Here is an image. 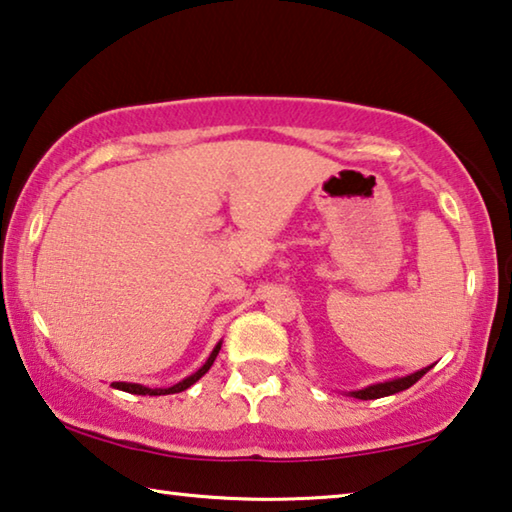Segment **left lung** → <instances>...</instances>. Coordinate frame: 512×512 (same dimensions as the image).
Instances as JSON below:
<instances>
[{
	"label": "left lung",
	"instance_id": "obj_1",
	"mask_svg": "<svg viewBox=\"0 0 512 512\" xmlns=\"http://www.w3.org/2000/svg\"><path fill=\"white\" fill-rule=\"evenodd\" d=\"M433 367V365H431ZM431 367H424V370L410 374V376H404V379H395V381H385V383H376V385H370V388L365 390H358V392H351V397L356 399H381V397H388V395H395V392H401V390H408L410 385H415L417 381L422 379V376L431 370Z\"/></svg>",
	"mask_w": 512,
	"mask_h": 512
}]
</instances>
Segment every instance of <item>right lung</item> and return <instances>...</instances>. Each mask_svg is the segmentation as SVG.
<instances>
[{"instance_id":"obj_1","label":"right lung","mask_w":512,"mask_h":512,"mask_svg":"<svg viewBox=\"0 0 512 512\" xmlns=\"http://www.w3.org/2000/svg\"><path fill=\"white\" fill-rule=\"evenodd\" d=\"M220 347L222 345H217L215 349H213V354L208 356V360L204 363V367H199V370L192 374V376H188V379H183V381H179L177 385H172V388H145V385H138V383H113V388H117V390H124V392H131V395H149V397H158V395H174V392H183V390H188L192 383H197L201 376H204L208 370H211V365H213V360H215V356L220 354Z\"/></svg>"}]
</instances>
